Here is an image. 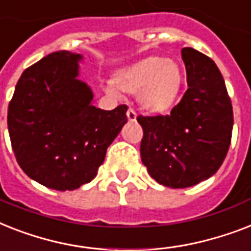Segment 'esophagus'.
<instances>
[{
    "label": "esophagus",
    "instance_id": "34e87169",
    "mask_svg": "<svg viewBox=\"0 0 251 251\" xmlns=\"http://www.w3.org/2000/svg\"><path fill=\"white\" fill-rule=\"evenodd\" d=\"M127 118H128V120H129V122H135L136 118H137V114H136L135 110L129 107V109H128V111H127Z\"/></svg>",
    "mask_w": 251,
    "mask_h": 251
}]
</instances>
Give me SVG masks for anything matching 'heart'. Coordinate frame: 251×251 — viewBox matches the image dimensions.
I'll list each match as a JSON object with an SVG mask.
<instances>
[{"mask_svg":"<svg viewBox=\"0 0 251 251\" xmlns=\"http://www.w3.org/2000/svg\"><path fill=\"white\" fill-rule=\"evenodd\" d=\"M115 83L107 84L114 96L122 91L137 93L144 109L159 113L168 109L177 97L182 84V74L175 62L163 57H149L118 72Z\"/></svg>","mask_w":251,"mask_h":251,"instance_id":"heart-1","label":"heart"}]
</instances>
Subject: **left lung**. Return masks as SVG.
Here are the masks:
<instances>
[{"label":"left lung","mask_w":251,"mask_h":251,"mask_svg":"<svg viewBox=\"0 0 251 251\" xmlns=\"http://www.w3.org/2000/svg\"><path fill=\"white\" fill-rule=\"evenodd\" d=\"M188 89L168 115L137 116L144 136L141 160L168 188H188L211 177L226 159L233 110L215 62L193 48L181 50Z\"/></svg>","instance_id":"left-lung-1"}]
</instances>
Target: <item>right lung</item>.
<instances>
[{
	"label": "right lung",
	"instance_id": "right-lung-1",
	"mask_svg": "<svg viewBox=\"0 0 251 251\" xmlns=\"http://www.w3.org/2000/svg\"><path fill=\"white\" fill-rule=\"evenodd\" d=\"M80 54L54 51L24 70L7 110L18 164L31 179L74 190L96 177L106 150L127 123V106L111 111L92 105L79 75Z\"/></svg>",
	"mask_w": 251,
	"mask_h": 251
}]
</instances>
